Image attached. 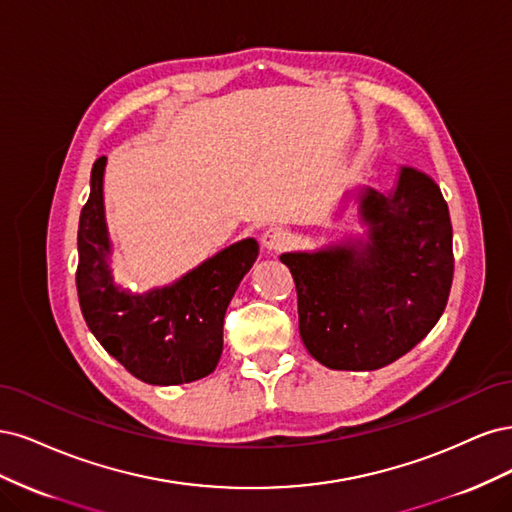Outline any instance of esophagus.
Masks as SVG:
<instances>
[{
	"label": "esophagus",
	"mask_w": 512,
	"mask_h": 512,
	"mask_svg": "<svg viewBox=\"0 0 512 512\" xmlns=\"http://www.w3.org/2000/svg\"><path fill=\"white\" fill-rule=\"evenodd\" d=\"M289 242V234L283 227H268L266 232L261 234V244L266 246L268 251H280Z\"/></svg>",
	"instance_id": "obj_1"
}]
</instances>
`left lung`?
<instances>
[{
  "label": "left lung",
  "instance_id": "left-lung-1",
  "mask_svg": "<svg viewBox=\"0 0 512 512\" xmlns=\"http://www.w3.org/2000/svg\"><path fill=\"white\" fill-rule=\"evenodd\" d=\"M366 242L285 253L298 291L300 336L334 370H378L438 323L453 283V227L434 180L402 168L393 193L366 189Z\"/></svg>",
  "mask_w": 512,
  "mask_h": 512
}]
</instances>
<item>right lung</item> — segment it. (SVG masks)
<instances>
[{
	"label": "right lung",
	"mask_w": 512,
	"mask_h": 512,
	"mask_svg": "<svg viewBox=\"0 0 512 512\" xmlns=\"http://www.w3.org/2000/svg\"><path fill=\"white\" fill-rule=\"evenodd\" d=\"M106 157L93 163L91 193L78 223L76 289L91 334L148 385H183L208 376L223 351V319L259 255L253 238L206 259L174 285L134 295L112 283L104 219Z\"/></svg>",
	"instance_id": "1"
}]
</instances>
